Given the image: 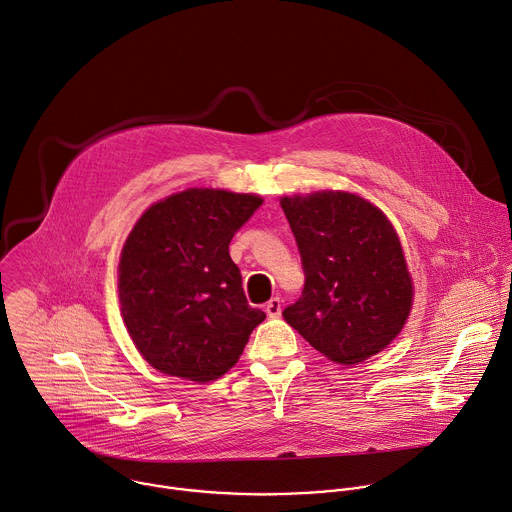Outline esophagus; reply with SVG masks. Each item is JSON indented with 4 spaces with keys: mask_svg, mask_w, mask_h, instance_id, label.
I'll list each match as a JSON object with an SVG mask.
<instances>
[{
    "mask_svg": "<svg viewBox=\"0 0 512 512\" xmlns=\"http://www.w3.org/2000/svg\"><path fill=\"white\" fill-rule=\"evenodd\" d=\"M265 311L269 317H279L281 315V299L279 297H273L265 303Z\"/></svg>",
    "mask_w": 512,
    "mask_h": 512,
    "instance_id": "1",
    "label": "esophagus"
}]
</instances>
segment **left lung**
Returning a JSON list of instances; mask_svg holds the SVG:
<instances>
[{
    "label": "left lung",
    "instance_id": "obj_1",
    "mask_svg": "<svg viewBox=\"0 0 512 512\" xmlns=\"http://www.w3.org/2000/svg\"><path fill=\"white\" fill-rule=\"evenodd\" d=\"M295 235L305 285L285 321L325 358L358 364L404 327L412 279L386 215L350 193L281 199Z\"/></svg>",
    "mask_w": 512,
    "mask_h": 512
}]
</instances>
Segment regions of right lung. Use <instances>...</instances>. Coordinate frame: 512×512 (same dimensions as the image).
I'll use <instances>...</instances> for the list:
<instances>
[{
  "label": "right lung",
  "instance_id": "add662e5",
  "mask_svg": "<svg viewBox=\"0 0 512 512\" xmlns=\"http://www.w3.org/2000/svg\"><path fill=\"white\" fill-rule=\"evenodd\" d=\"M255 195L189 189L152 205L118 265L122 317L134 346L162 374L211 382L229 372L265 319L247 303L229 255L261 207Z\"/></svg>",
  "mask_w": 512,
  "mask_h": 512
}]
</instances>
